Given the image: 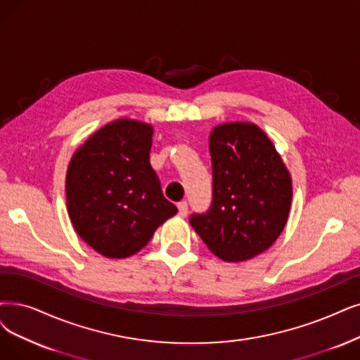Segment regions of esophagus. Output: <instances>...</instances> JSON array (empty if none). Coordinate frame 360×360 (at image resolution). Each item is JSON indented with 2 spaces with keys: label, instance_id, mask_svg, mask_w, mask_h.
Returning <instances> with one entry per match:
<instances>
[{
  "label": "esophagus",
  "instance_id": "1",
  "mask_svg": "<svg viewBox=\"0 0 360 360\" xmlns=\"http://www.w3.org/2000/svg\"><path fill=\"white\" fill-rule=\"evenodd\" d=\"M179 215L180 217H186L188 215V202L186 200H181V202H179Z\"/></svg>",
  "mask_w": 360,
  "mask_h": 360
}]
</instances>
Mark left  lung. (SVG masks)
Segmentation results:
<instances>
[{
	"label": "left lung",
	"mask_w": 360,
	"mask_h": 360,
	"mask_svg": "<svg viewBox=\"0 0 360 360\" xmlns=\"http://www.w3.org/2000/svg\"><path fill=\"white\" fill-rule=\"evenodd\" d=\"M212 204L191 224L227 263L269 250L288 221L292 180L273 141L252 122H224L210 134Z\"/></svg>",
	"instance_id": "8db88e82"
}]
</instances>
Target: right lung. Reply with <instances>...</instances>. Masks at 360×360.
Masks as SVG:
<instances>
[{
    "label": "right lung",
    "instance_id": "add662e5",
    "mask_svg": "<svg viewBox=\"0 0 360 360\" xmlns=\"http://www.w3.org/2000/svg\"><path fill=\"white\" fill-rule=\"evenodd\" d=\"M153 127L121 118L100 128L72 155L66 207L79 238L108 258H127L148 245L177 214L150 167Z\"/></svg>",
    "mask_w": 360,
    "mask_h": 360
}]
</instances>
